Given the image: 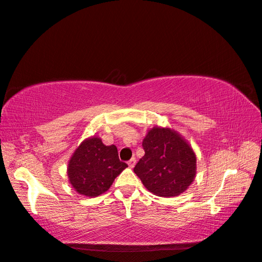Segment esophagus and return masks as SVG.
Returning <instances> with one entry per match:
<instances>
[{
    "instance_id": "1",
    "label": "esophagus",
    "mask_w": 262,
    "mask_h": 262,
    "mask_svg": "<svg viewBox=\"0 0 262 262\" xmlns=\"http://www.w3.org/2000/svg\"><path fill=\"white\" fill-rule=\"evenodd\" d=\"M136 162H137L136 158H132V159H130L129 161H127V165H129L130 168H133V167L136 166Z\"/></svg>"
}]
</instances>
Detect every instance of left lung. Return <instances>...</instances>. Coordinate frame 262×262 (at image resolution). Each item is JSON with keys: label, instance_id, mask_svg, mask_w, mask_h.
Listing matches in <instances>:
<instances>
[{"label": "left lung", "instance_id": "left-lung-1", "mask_svg": "<svg viewBox=\"0 0 262 262\" xmlns=\"http://www.w3.org/2000/svg\"><path fill=\"white\" fill-rule=\"evenodd\" d=\"M142 147L144 156L133 170L150 193L178 196L194 182L195 151L177 131L156 125L144 137Z\"/></svg>", "mask_w": 262, "mask_h": 262}]
</instances>
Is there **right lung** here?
<instances>
[{"label":"right lung","instance_id":"1","mask_svg":"<svg viewBox=\"0 0 262 262\" xmlns=\"http://www.w3.org/2000/svg\"><path fill=\"white\" fill-rule=\"evenodd\" d=\"M127 165L119 159L114 144L105 146L101 138H87L74 151L67 166L72 187L80 195L97 197L111 187Z\"/></svg>","mask_w":262,"mask_h":262}]
</instances>
